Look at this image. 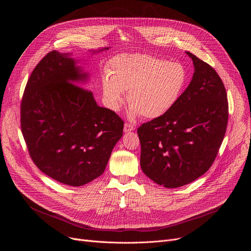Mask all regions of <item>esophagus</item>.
Instances as JSON below:
<instances>
[{
    "label": "esophagus",
    "instance_id": "1",
    "mask_svg": "<svg viewBox=\"0 0 251 251\" xmlns=\"http://www.w3.org/2000/svg\"><path fill=\"white\" fill-rule=\"evenodd\" d=\"M133 130H135L134 125L129 124V123H125V125H124V132H125V133L131 132V131H133Z\"/></svg>",
    "mask_w": 251,
    "mask_h": 251
}]
</instances>
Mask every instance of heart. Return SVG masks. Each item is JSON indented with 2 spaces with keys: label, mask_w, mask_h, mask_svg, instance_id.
Wrapping results in <instances>:
<instances>
[{
  "label": "heart",
  "mask_w": 251,
  "mask_h": 251,
  "mask_svg": "<svg viewBox=\"0 0 251 251\" xmlns=\"http://www.w3.org/2000/svg\"><path fill=\"white\" fill-rule=\"evenodd\" d=\"M101 91L108 109L118 112L125 100L131 104L129 116L155 119L169 112L180 99L188 74L178 62L146 53H122L107 65Z\"/></svg>",
  "instance_id": "heart-1"
}]
</instances>
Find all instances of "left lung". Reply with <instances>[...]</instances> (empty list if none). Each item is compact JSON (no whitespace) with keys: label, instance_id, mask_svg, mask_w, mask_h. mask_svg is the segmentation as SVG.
Masks as SVG:
<instances>
[{"label":"left lung","instance_id":"1","mask_svg":"<svg viewBox=\"0 0 251 251\" xmlns=\"http://www.w3.org/2000/svg\"><path fill=\"white\" fill-rule=\"evenodd\" d=\"M195 73L180 99L165 115L142 124V171L165 188L188 185L212 165L228 120L223 80L209 64L186 51Z\"/></svg>","mask_w":251,"mask_h":251}]
</instances>
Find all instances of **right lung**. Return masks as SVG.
<instances>
[{
	"instance_id": "1",
	"label": "right lung",
	"mask_w": 251,
	"mask_h": 251,
	"mask_svg": "<svg viewBox=\"0 0 251 251\" xmlns=\"http://www.w3.org/2000/svg\"><path fill=\"white\" fill-rule=\"evenodd\" d=\"M70 55L52 50L34 67L22 99L21 128L37 167L61 184L79 187L103 174L124 122L79 86L89 76Z\"/></svg>"
}]
</instances>
